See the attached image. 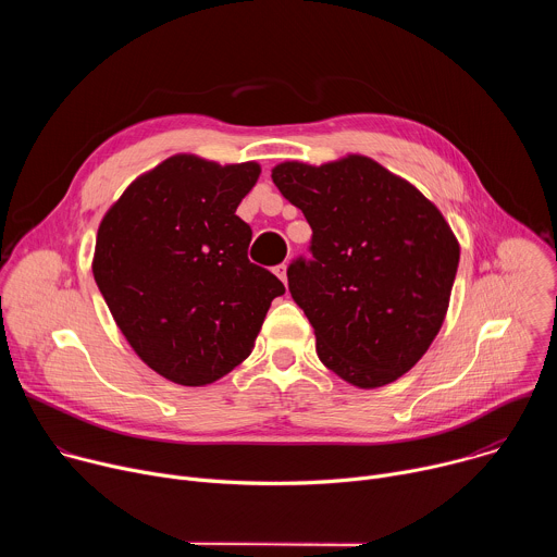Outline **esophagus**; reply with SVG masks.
Segmentation results:
<instances>
[{"instance_id": "obj_1", "label": "esophagus", "mask_w": 557, "mask_h": 557, "mask_svg": "<svg viewBox=\"0 0 557 557\" xmlns=\"http://www.w3.org/2000/svg\"><path fill=\"white\" fill-rule=\"evenodd\" d=\"M286 271H288V267L286 264H280V267H275V275L284 282V286H286V282H288V277H286Z\"/></svg>"}]
</instances>
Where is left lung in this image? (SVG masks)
Returning a JSON list of instances; mask_svg holds the SVG:
<instances>
[{"label":"left lung","mask_w":557,"mask_h":557,"mask_svg":"<svg viewBox=\"0 0 557 557\" xmlns=\"http://www.w3.org/2000/svg\"><path fill=\"white\" fill-rule=\"evenodd\" d=\"M271 178L312 228V260L288 267V290L322 363L363 389L412 370L445 322L460 258L438 207L361 153L286 161Z\"/></svg>","instance_id":"left-lung-1"}]
</instances>
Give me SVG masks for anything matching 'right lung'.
Segmentation results:
<instances>
[{
	"instance_id": "1",
	"label": "right lung",
	"mask_w": 557,
	"mask_h": 557,
	"mask_svg": "<svg viewBox=\"0 0 557 557\" xmlns=\"http://www.w3.org/2000/svg\"><path fill=\"white\" fill-rule=\"evenodd\" d=\"M260 165L176 153L106 211L97 286L134 352L178 385H207L253 350L284 284L251 264V226L235 215Z\"/></svg>"
}]
</instances>
